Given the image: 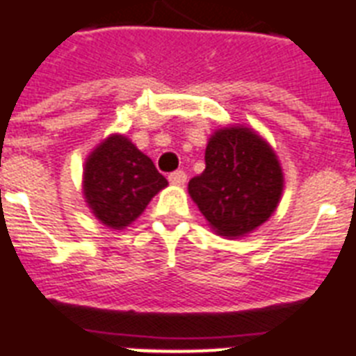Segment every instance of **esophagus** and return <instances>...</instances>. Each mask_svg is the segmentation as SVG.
Wrapping results in <instances>:
<instances>
[{"mask_svg":"<svg viewBox=\"0 0 356 356\" xmlns=\"http://www.w3.org/2000/svg\"><path fill=\"white\" fill-rule=\"evenodd\" d=\"M168 179H170V183L172 184H177V186H181V184L186 183V173L183 172V170H177V172H173L168 175Z\"/></svg>","mask_w":356,"mask_h":356,"instance_id":"34e87169","label":"esophagus"}]
</instances>
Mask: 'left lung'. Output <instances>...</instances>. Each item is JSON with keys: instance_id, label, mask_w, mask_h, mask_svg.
Segmentation results:
<instances>
[{"instance_id": "1", "label": "left lung", "mask_w": 356, "mask_h": 356, "mask_svg": "<svg viewBox=\"0 0 356 356\" xmlns=\"http://www.w3.org/2000/svg\"><path fill=\"white\" fill-rule=\"evenodd\" d=\"M284 177L275 151L253 129H218L205 149V172L188 194L218 234L245 236L275 212Z\"/></svg>"}]
</instances>
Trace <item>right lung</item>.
I'll return each mask as SVG.
<instances>
[{
    "label": "right lung",
    "instance_id": "1",
    "mask_svg": "<svg viewBox=\"0 0 356 356\" xmlns=\"http://www.w3.org/2000/svg\"><path fill=\"white\" fill-rule=\"evenodd\" d=\"M168 181L149 156L123 134H111L83 170V194L92 214L111 229L131 225Z\"/></svg>",
    "mask_w": 356,
    "mask_h": 356
}]
</instances>
